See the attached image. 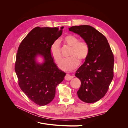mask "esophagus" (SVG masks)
<instances>
[{
    "label": "esophagus",
    "instance_id": "34e87169",
    "mask_svg": "<svg viewBox=\"0 0 128 128\" xmlns=\"http://www.w3.org/2000/svg\"><path fill=\"white\" fill-rule=\"evenodd\" d=\"M73 77H74L73 76H71L69 74H66V75L65 76L64 78L66 80H70L72 79Z\"/></svg>",
    "mask_w": 128,
    "mask_h": 128
}]
</instances>
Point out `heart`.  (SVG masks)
<instances>
[{
	"label": "heart",
	"mask_w": 128,
	"mask_h": 128,
	"mask_svg": "<svg viewBox=\"0 0 128 128\" xmlns=\"http://www.w3.org/2000/svg\"><path fill=\"white\" fill-rule=\"evenodd\" d=\"M64 42L71 46L69 57L63 60L60 65V68L64 71H70L76 68L80 62L86 61L90 53V47L86 42L80 41L79 38L74 34H68L64 38ZM50 55L56 63L59 64L62 60V54L59 42L55 40L51 45Z\"/></svg>",
	"instance_id": "obj_1"
}]
</instances>
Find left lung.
I'll return each instance as SVG.
<instances>
[{"mask_svg": "<svg viewBox=\"0 0 128 128\" xmlns=\"http://www.w3.org/2000/svg\"><path fill=\"white\" fill-rule=\"evenodd\" d=\"M69 30L78 34L90 47L88 58L75 74L81 82L77 95L85 102H95L106 94L113 78V53L106 37L94 27L76 26Z\"/></svg>", "mask_w": 128, "mask_h": 128, "instance_id": "1", "label": "left lung"}]
</instances>
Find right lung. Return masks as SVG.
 Segmentation results:
<instances>
[{"label": "right lung", "instance_id": "1", "mask_svg": "<svg viewBox=\"0 0 128 128\" xmlns=\"http://www.w3.org/2000/svg\"><path fill=\"white\" fill-rule=\"evenodd\" d=\"M63 29L64 26L35 27L23 40L18 50L15 71L18 86L27 97L40 106L52 101L56 87L66 75L54 62L50 53L51 45L61 36ZM37 55L44 58V63L36 62Z\"/></svg>", "mask_w": 128, "mask_h": 128}]
</instances>
